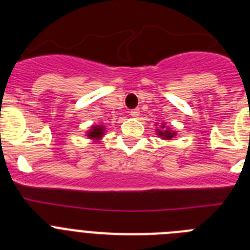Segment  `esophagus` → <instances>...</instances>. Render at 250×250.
<instances>
[{"mask_svg": "<svg viewBox=\"0 0 250 250\" xmlns=\"http://www.w3.org/2000/svg\"><path fill=\"white\" fill-rule=\"evenodd\" d=\"M130 115H131L132 118H138L139 115H140V110H139V109L131 110V111H130Z\"/></svg>", "mask_w": 250, "mask_h": 250, "instance_id": "esophagus-1", "label": "esophagus"}]
</instances>
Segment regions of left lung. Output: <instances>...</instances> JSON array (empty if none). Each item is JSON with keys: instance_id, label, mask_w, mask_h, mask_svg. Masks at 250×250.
I'll return each mask as SVG.
<instances>
[{"instance_id": "1", "label": "left lung", "mask_w": 250, "mask_h": 250, "mask_svg": "<svg viewBox=\"0 0 250 250\" xmlns=\"http://www.w3.org/2000/svg\"><path fill=\"white\" fill-rule=\"evenodd\" d=\"M155 131L159 138H161L163 140H173L176 136V131H173L171 127L167 126L165 123H161V126L159 129H155Z\"/></svg>"}]
</instances>
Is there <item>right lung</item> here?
Instances as JSON below:
<instances>
[{"label": "right lung", "instance_id": "obj_1", "mask_svg": "<svg viewBox=\"0 0 250 250\" xmlns=\"http://www.w3.org/2000/svg\"><path fill=\"white\" fill-rule=\"evenodd\" d=\"M105 132L106 126L104 124H100V125H92L91 129H89L87 132H86V136H87L90 140L99 143V141L105 136Z\"/></svg>", "mask_w": 250, "mask_h": 250}]
</instances>
